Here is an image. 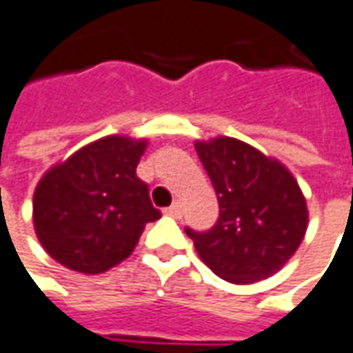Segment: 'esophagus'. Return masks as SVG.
<instances>
[{
  "label": "esophagus",
  "instance_id": "1",
  "mask_svg": "<svg viewBox=\"0 0 353 353\" xmlns=\"http://www.w3.org/2000/svg\"><path fill=\"white\" fill-rule=\"evenodd\" d=\"M164 214H168V216H174V219H181L183 216V205L176 201V203H172L170 207H166L164 209Z\"/></svg>",
  "mask_w": 353,
  "mask_h": 353
}]
</instances>
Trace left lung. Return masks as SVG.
Masks as SVG:
<instances>
[{
    "label": "left lung",
    "instance_id": "obj_1",
    "mask_svg": "<svg viewBox=\"0 0 353 353\" xmlns=\"http://www.w3.org/2000/svg\"><path fill=\"white\" fill-rule=\"evenodd\" d=\"M194 148L219 199L213 229H185L199 257L231 283L271 277L307 231V205L297 181L279 161L237 139L196 140Z\"/></svg>",
    "mask_w": 353,
    "mask_h": 353
}]
</instances>
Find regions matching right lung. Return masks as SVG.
Instances as JSON below:
<instances>
[{
  "label": "right lung",
  "mask_w": 353,
  "mask_h": 353,
  "mask_svg": "<svg viewBox=\"0 0 353 353\" xmlns=\"http://www.w3.org/2000/svg\"><path fill=\"white\" fill-rule=\"evenodd\" d=\"M146 140L106 137L52 166L34 192V227L52 259L86 275L104 273L161 219L137 176Z\"/></svg>",
  "instance_id": "1"
}]
</instances>
